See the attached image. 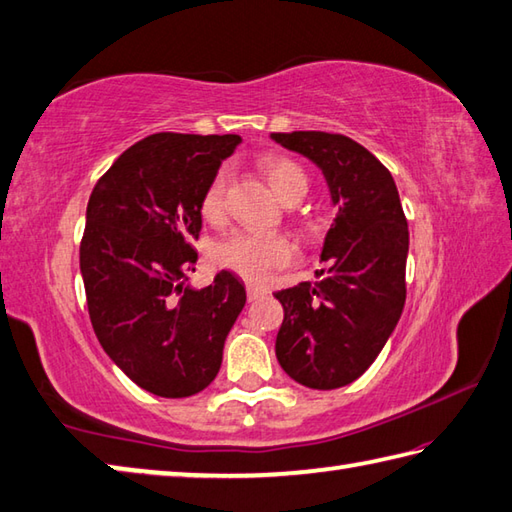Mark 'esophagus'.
Returning a JSON list of instances; mask_svg holds the SVG:
<instances>
[{
  "label": "esophagus",
  "instance_id": "obj_1",
  "mask_svg": "<svg viewBox=\"0 0 512 512\" xmlns=\"http://www.w3.org/2000/svg\"><path fill=\"white\" fill-rule=\"evenodd\" d=\"M246 293H248V302H257V299H262L268 290L262 286H255V284H248L246 286Z\"/></svg>",
  "mask_w": 512,
  "mask_h": 512
}]
</instances>
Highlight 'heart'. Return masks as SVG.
<instances>
[{
  "instance_id": "b5f03b06",
  "label": "heart",
  "mask_w": 512,
  "mask_h": 512,
  "mask_svg": "<svg viewBox=\"0 0 512 512\" xmlns=\"http://www.w3.org/2000/svg\"><path fill=\"white\" fill-rule=\"evenodd\" d=\"M264 170L270 186L275 193L288 202L290 197L304 195L308 188V177L304 168L295 159L284 155H270L259 162ZM226 186L228 175L226 170H217L210 179L199 210L210 224L222 222L226 217ZM297 257V248L284 235H264L250 233V230H237L228 237L219 239L213 248V259L217 266L233 270L235 275L248 279V282H262L275 268L288 266Z\"/></svg>"
}]
</instances>
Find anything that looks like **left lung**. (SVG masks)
<instances>
[{
  "label": "left lung",
  "instance_id": "8db88e82",
  "mask_svg": "<svg viewBox=\"0 0 512 512\" xmlns=\"http://www.w3.org/2000/svg\"><path fill=\"white\" fill-rule=\"evenodd\" d=\"M270 137L322 168L337 204L317 282L275 293L284 306L277 362L302 386L342 388L366 373L402 317L408 255L404 208L393 175L355 139L322 130Z\"/></svg>",
  "mask_w": 512,
  "mask_h": 512
}]
</instances>
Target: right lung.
I'll list each match as a JSON object with an SVG mask.
<instances>
[{
  "label": "right lung",
  "mask_w": 512,
  "mask_h": 512,
  "mask_svg": "<svg viewBox=\"0 0 512 512\" xmlns=\"http://www.w3.org/2000/svg\"><path fill=\"white\" fill-rule=\"evenodd\" d=\"M239 135L157 133L99 177L79 246L99 344L126 377L159 397H190L219 373L226 335L246 304L239 279L184 286L195 270L202 195Z\"/></svg>",
  "instance_id": "right-lung-1"
}]
</instances>
